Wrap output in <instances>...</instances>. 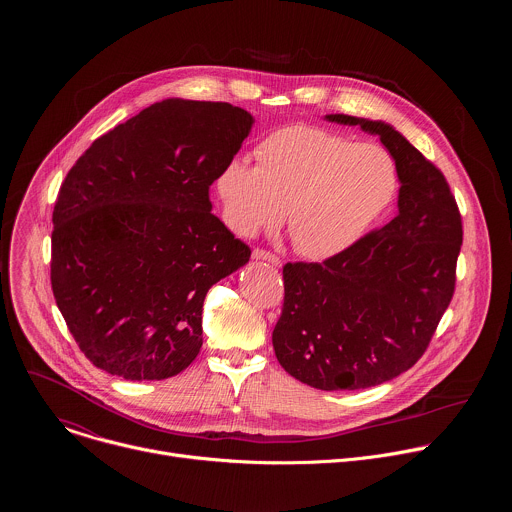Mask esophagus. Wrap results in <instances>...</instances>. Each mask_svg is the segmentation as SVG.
<instances>
[{
  "label": "esophagus",
  "mask_w": 512,
  "mask_h": 512,
  "mask_svg": "<svg viewBox=\"0 0 512 512\" xmlns=\"http://www.w3.org/2000/svg\"><path fill=\"white\" fill-rule=\"evenodd\" d=\"M252 258H256V260H266V262H270V264H274V266H280V264H282L280 256H276V254H272V252H268V250H264V248H254Z\"/></svg>",
  "instance_id": "34e87169"
}]
</instances>
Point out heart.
I'll list each match as a JSON object with an SVG mask.
<instances>
[{
	"instance_id": "b5f03b06",
	"label": "heart",
	"mask_w": 512,
	"mask_h": 512,
	"mask_svg": "<svg viewBox=\"0 0 512 512\" xmlns=\"http://www.w3.org/2000/svg\"><path fill=\"white\" fill-rule=\"evenodd\" d=\"M258 165L228 161L217 191L228 226L250 236L288 209L293 246L307 258H329L353 246L396 195V163L384 147L313 126H286L256 147Z\"/></svg>"
}]
</instances>
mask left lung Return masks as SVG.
I'll return each instance as SVG.
<instances>
[{"label": "left lung", "instance_id": "8db88e82", "mask_svg": "<svg viewBox=\"0 0 512 512\" xmlns=\"http://www.w3.org/2000/svg\"><path fill=\"white\" fill-rule=\"evenodd\" d=\"M376 134L402 183L398 215L323 262L284 266L272 333L280 365L319 390H361L416 365L453 292L461 213L438 167L384 122L327 116Z\"/></svg>", "mask_w": 512, "mask_h": 512}]
</instances>
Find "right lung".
Listing matches in <instances>:
<instances>
[{
    "mask_svg": "<svg viewBox=\"0 0 512 512\" xmlns=\"http://www.w3.org/2000/svg\"><path fill=\"white\" fill-rule=\"evenodd\" d=\"M252 116L228 102H155L92 142L53 211L51 286L84 357L163 380L203 345L209 288L252 254L209 199Z\"/></svg>",
    "mask_w": 512,
    "mask_h": 512,
    "instance_id": "add662e5",
    "label": "right lung"
}]
</instances>
